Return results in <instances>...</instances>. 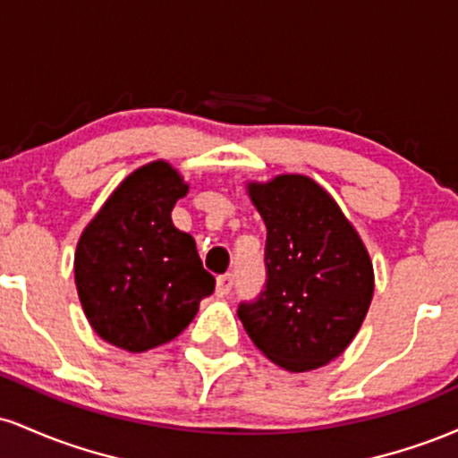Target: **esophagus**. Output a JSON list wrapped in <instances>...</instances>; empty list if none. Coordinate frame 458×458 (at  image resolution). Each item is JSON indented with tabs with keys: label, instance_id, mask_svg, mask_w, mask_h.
<instances>
[{
	"label": "esophagus",
	"instance_id": "esophagus-1",
	"mask_svg": "<svg viewBox=\"0 0 458 458\" xmlns=\"http://www.w3.org/2000/svg\"><path fill=\"white\" fill-rule=\"evenodd\" d=\"M233 284H234V277L230 276V273H225V276L217 277V284H215V293H217V297H225L230 291H233Z\"/></svg>",
	"mask_w": 458,
	"mask_h": 458
}]
</instances>
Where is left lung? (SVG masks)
Segmentation results:
<instances>
[{"instance_id": "8db88e82", "label": "left lung", "mask_w": 458, "mask_h": 458, "mask_svg": "<svg viewBox=\"0 0 458 458\" xmlns=\"http://www.w3.org/2000/svg\"><path fill=\"white\" fill-rule=\"evenodd\" d=\"M267 228V291L239 318L273 364L308 372L340 357L364 323L375 269L355 225L306 174L245 181Z\"/></svg>"}]
</instances>
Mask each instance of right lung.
Segmentation results:
<instances>
[{"mask_svg": "<svg viewBox=\"0 0 458 458\" xmlns=\"http://www.w3.org/2000/svg\"><path fill=\"white\" fill-rule=\"evenodd\" d=\"M189 182L165 159L138 167L83 228L75 286L105 343L144 353L174 340L215 288L196 241L172 222Z\"/></svg>", "mask_w": 458, "mask_h": 458, "instance_id": "1", "label": "right lung"}]
</instances>
